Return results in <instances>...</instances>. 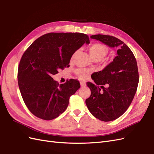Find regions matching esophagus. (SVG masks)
Masks as SVG:
<instances>
[{
    "instance_id": "obj_1",
    "label": "esophagus",
    "mask_w": 154,
    "mask_h": 154,
    "mask_svg": "<svg viewBox=\"0 0 154 154\" xmlns=\"http://www.w3.org/2000/svg\"><path fill=\"white\" fill-rule=\"evenodd\" d=\"M80 85L81 87H85L86 85V83L84 82H80Z\"/></svg>"
}]
</instances>
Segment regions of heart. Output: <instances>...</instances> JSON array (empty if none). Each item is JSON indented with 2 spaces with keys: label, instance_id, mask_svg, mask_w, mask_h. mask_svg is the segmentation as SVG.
<instances>
[{
  "label": "heart",
  "instance_id": "heart-1",
  "mask_svg": "<svg viewBox=\"0 0 154 154\" xmlns=\"http://www.w3.org/2000/svg\"><path fill=\"white\" fill-rule=\"evenodd\" d=\"M88 51L91 58L94 60L103 59L108 52L106 46L100 43H95L91 45L88 48ZM76 74L81 79H85L88 76V72L84 69H78L76 70Z\"/></svg>",
  "mask_w": 154,
  "mask_h": 154
}]
</instances>
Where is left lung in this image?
<instances>
[{
  "label": "left lung",
  "instance_id": "8db88e82",
  "mask_svg": "<svg viewBox=\"0 0 154 154\" xmlns=\"http://www.w3.org/2000/svg\"><path fill=\"white\" fill-rule=\"evenodd\" d=\"M91 38L118 49L113 62L93 74L92 79L96 84L87 83L91 91L85 100L88 110L98 119L110 122L125 112L136 94L139 83L136 59L128 46L114 36L94 35ZM105 85L107 88L103 87Z\"/></svg>",
  "mask_w": 154,
  "mask_h": 154
}]
</instances>
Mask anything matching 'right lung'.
I'll use <instances>...</instances> for the list:
<instances>
[{
    "mask_svg": "<svg viewBox=\"0 0 154 154\" xmlns=\"http://www.w3.org/2000/svg\"><path fill=\"white\" fill-rule=\"evenodd\" d=\"M89 42L88 36L80 32H49L26 50L18 66V83L26 106L36 117L51 120L66 110L80 82L70 80L59 85L52 76L69 67L74 52Z\"/></svg>",
    "mask_w": 154,
    "mask_h": 154,
    "instance_id": "1",
    "label": "right lung"
}]
</instances>
